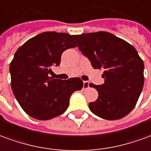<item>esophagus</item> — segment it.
<instances>
[{
	"mask_svg": "<svg viewBox=\"0 0 151 151\" xmlns=\"http://www.w3.org/2000/svg\"><path fill=\"white\" fill-rule=\"evenodd\" d=\"M89 87V83L88 81H84V86H83V88L84 89H86L88 88Z\"/></svg>",
	"mask_w": 151,
	"mask_h": 151,
	"instance_id": "obj_1",
	"label": "esophagus"
}]
</instances>
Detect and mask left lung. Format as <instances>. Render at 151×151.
I'll list each match as a JSON object with an SVG mask.
<instances>
[{
	"label": "left lung",
	"instance_id": "obj_1",
	"mask_svg": "<svg viewBox=\"0 0 151 151\" xmlns=\"http://www.w3.org/2000/svg\"><path fill=\"white\" fill-rule=\"evenodd\" d=\"M78 48L94 69L104 70V84L95 85L98 98L88 104L100 118L116 120L132 111L144 84V63L134 47L106 32L76 35Z\"/></svg>",
	"mask_w": 151,
	"mask_h": 151
}]
</instances>
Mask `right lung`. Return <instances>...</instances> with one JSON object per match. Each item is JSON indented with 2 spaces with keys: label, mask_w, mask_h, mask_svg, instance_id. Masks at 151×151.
<instances>
[{
  "label": "right lung",
  "mask_w": 151,
  "mask_h": 151,
  "mask_svg": "<svg viewBox=\"0 0 151 151\" xmlns=\"http://www.w3.org/2000/svg\"><path fill=\"white\" fill-rule=\"evenodd\" d=\"M75 36L46 32L28 40L16 51L9 65L11 88L27 115L48 120L66 111L70 95L81 90L80 78L67 81L50 76L53 66H59L62 53L76 47Z\"/></svg>",
  "instance_id": "1"
}]
</instances>
